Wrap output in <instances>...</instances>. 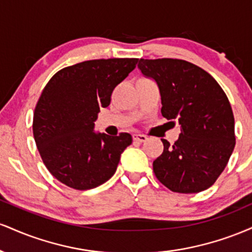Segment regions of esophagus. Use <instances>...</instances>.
Instances as JSON below:
<instances>
[{
    "label": "esophagus",
    "mask_w": 252,
    "mask_h": 252,
    "mask_svg": "<svg viewBox=\"0 0 252 252\" xmlns=\"http://www.w3.org/2000/svg\"><path fill=\"white\" fill-rule=\"evenodd\" d=\"M132 138H134V141H136V142H146L148 137L143 134H134L132 135Z\"/></svg>",
    "instance_id": "1"
}]
</instances>
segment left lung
<instances>
[{
  "label": "left lung",
  "instance_id": "8db88e82",
  "mask_svg": "<svg viewBox=\"0 0 252 252\" xmlns=\"http://www.w3.org/2000/svg\"><path fill=\"white\" fill-rule=\"evenodd\" d=\"M137 67L158 84L162 116L180 124L173 146L162 138L163 153L153 162L156 178L173 192L207 189L226 167L236 144L226 94L211 74L186 60L140 59Z\"/></svg>",
  "mask_w": 252,
  "mask_h": 252
}]
</instances>
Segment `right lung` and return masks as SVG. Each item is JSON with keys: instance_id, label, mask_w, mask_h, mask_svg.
<instances>
[{"instance_id": "right-lung-1", "label": "right lung", "mask_w": 252, "mask_h": 252, "mask_svg": "<svg viewBox=\"0 0 252 252\" xmlns=\"http://www.w3.org/2000/svg\"><path fill=\"white\" fill-rule=\"evenodd\" d=\"M137 62L135 58L88 60L57 72L43 89L34 111V140L45 166L66 186L94 189L116 172L131 135L96 132L94 122Z\"/></svg>"}]
</instances>
